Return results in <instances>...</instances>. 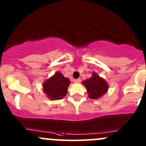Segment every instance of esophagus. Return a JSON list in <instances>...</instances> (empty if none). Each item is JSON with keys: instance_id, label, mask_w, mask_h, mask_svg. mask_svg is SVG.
Returning a JSON list of instances; mask_svg holds the SVG:
<instances>
[{"instance_id": "1", "label": "esophagus", "mask_w": 146, "mask_h": 146, "mask_svg": "<svg viewBox=\"0 0 146 146\" xmlns=\"http://www.w3.org/2000/svg\"><path fill=\"white\" fill-rule=\"evenodd\" d=\"M80 82H81L80 79H74V83H79Z\"/></svg>"}]
</instances>
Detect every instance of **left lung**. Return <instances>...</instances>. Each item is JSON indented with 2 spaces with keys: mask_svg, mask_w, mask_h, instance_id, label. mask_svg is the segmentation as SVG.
Here are the masks:
<instances>
[{
  "mask_svg": "<svg viewBox=\"0 0 146 146\" xmlns=\"http://www.w3.org/2000/svg\"><path fill=\"white\" fill-rule=\"evenodd\" d=\"M82 84L86 88L88 97L94 100L100 98L106 94L109 87L108 82L95 72L92 73L91 77L84 80Z\"/></svg>",
  "mask_w": 146,
  "mask_h": 146,
  "instance_id": "1",
  "label": "left lung"
}]
</instances>
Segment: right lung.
I'll list each match as a JSON object with an SVG mask.
<instances>
[{"mask_svg":"<svg viewBox=\"0 0 146 146\" xmlns=\"http://www.w3.org/2000/svg\"><path fill=\"white\" fill-rule=\"evenodd\" d=\"M70 84V79L64 77L60 72H57L43 82V91L52 100L62 99L67 94V88Z\"/></svg>","mask_w":146,"mask_h":146,"instance_id":"1","label":"right lung"}]
</instances>
